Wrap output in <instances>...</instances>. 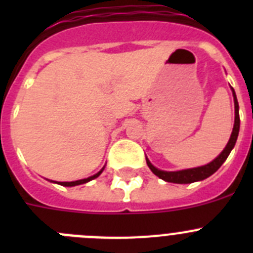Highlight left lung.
<instances>
[{"label":"left lung","mask_w":253,"mask_h":253,"mask_svg":"<svg viewBox=\"0 0 253 253\" xmlns=\"http://www.w3.org/2000/svg\"><path fill=\"white\" fill-rule=\"evenodd\" d=\"M233 97H234V109H236V118H234V126L233 131H232V135L229 138V142L225 146V148L223 149V152L219 154L218 157L214 161H211L210 163L205 165L202 167H196V169H184V171H177V172H167V171H161V169H156V167L147 160V165L151 169V171L153 172L154 175L158 176L162 180L167 181V182H173V184H191V182H195V181H202L204 178L209 177L222 166L224 161L227 160V157L229 156L231 151L233 149L234 144H236L237 137H238V131H240V114H238V101H237L236 93L233 91Z\"/></svg>","instance_id":"left-lung-1"}]
</instances>
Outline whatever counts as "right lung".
Listing matches in <instances>:
<instances>
[{"mask_svg":"<svg viewBox=\"0 0 253 253\" xmlns=\"http://www.w3.org/2000/svg\"><path fill=\"white\" fill-rule=\"evenodd\" d=\"M102 169L100 172H97L96 175L91 176V177H88V178H84V180H78V181H72V182H58V184L62 185V186H76V185L86 184V182H88V181H91V180H93V178L97 177V176H99L100 173H101V172H102Z\"/></svg>","mask_w":253,"mask_h":253,"instance_id":"obj_1","label":"right lung"}]
</instances>
